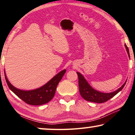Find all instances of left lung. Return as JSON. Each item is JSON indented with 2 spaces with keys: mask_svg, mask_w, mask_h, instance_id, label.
Segmentation results:
<instances>
[{
  "mask_svg": "<svg viewBox=\"0 0 135 135\" xmlns=\"http://www.w3.org/2000/svg\"><path fill=\"white\" fill-rule=\"evenodd\" d=\"M124 46L126 47L128 57H130V54L128 47L126 44L124 45ZM76 74H77L78 76V86H79V91L81 96L85 100L94 103H103L108 101L109 99L112 98V97L117 95L118 92H119L123 89L126 83V81H127V80H126L125 83L123 84V86L120 87L117 90L114 91V92L109 93H104L99 92V91L97 90H95V89L93 88L89 84V83L86 80V78H84V76L81 74L80 73V72H77Z\"/></svg>",
  "mask_w": 135,
  "mask_h": 135,
  "instance_id": "1",
  "label": "left lung"
}]
</instances>
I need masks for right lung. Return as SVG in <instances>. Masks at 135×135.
<instances>
[{
	"mask_svg": "<svg viewBox=\"0 0 135 135\" xmlns=\"http://www.w3.org/2000/svg\"><path fill=\"white\" fill-rule=\"evenodd\" d=\"M66 69L62 70L40 88L32 90H25L14 87L7 78L5 70H4L5 80L8 87L12 92L26 103L33 105H40L50 101L55 94L56 88L60 81L65 72Z\"/></svg>",
	"mask_w": 135,
	"mask_h": 135,
	"instance_id": "right-lung-1",
	"label": "right lung"
}]
</instances>
